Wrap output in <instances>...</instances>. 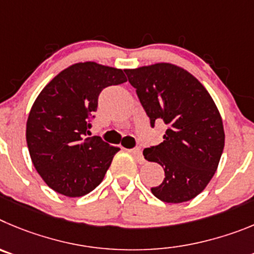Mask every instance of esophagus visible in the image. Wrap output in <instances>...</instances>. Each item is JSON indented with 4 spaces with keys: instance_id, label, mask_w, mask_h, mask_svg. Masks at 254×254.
Here are the masks:
<instances>
[{
    "instance_id": "1",
    "label": "esophagus",
    "mask_w": 254,
    "mask_h": 254,
    "mask_svg": "<svg viewBox=\"0 0 254 254\" xmlns=\"http://www.w3.org/2000/svg\"><path fill=\"white\" fill-rule=\"evenodd\" d=\"M130 152H131V154L134 155V157H135L136 161H138L139 163H143L144 158H143V154H141V149H140V148H132V149L130 150Z\"/></svg>"
}]
</instances>
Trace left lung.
<instances>
[{
    "instance_id": "obj_1",
    "label": "left lung",
    "mask_w": 254,
    "mask_h": 254,
    "mask_svg": "<svg viewBox=\"0 0 254 254\" xmlns=\"http://www.w3.org/2000/svg\"><path fill=\"white\" fill-rule=\"evenodd\" d=\"M150 125L163 120L164 140L143 150L159 163L164 180L153 195L170 204L192 200L215 175L224 149L223 120L215 102L197 78L171 63L125 69Z\"/></svg>"
}]
</instances>
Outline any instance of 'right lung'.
<instances>
[{
    "mask_svg": "<svg viewBox=\"0 0 254 254\" xmlns=\"http://www.w3.org/2000/svg\"><path fill=\"white\" fill-rule=\"evenodd\" d=\"M124 70L95 62L62 70L39 93L26 123L35 170L56 192L78 197L101 184L118 147L88 136L90 116L105 87L127 82Z\"/></svg>",
    "mask_w": 254,
    "mask_h": 254,
    "instance_id": "right-lung-1",
    "label": "right lung"
}]
</instances>
